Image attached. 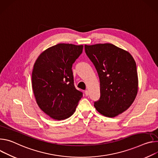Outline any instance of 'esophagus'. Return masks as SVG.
<instances>
[{
    "label": "esophagus",
    "mask_w": 158,
    "mask_h": 158,
    "mask_svg": "<svg viewBox=\"0 0 158 158\" xmlns=\"http://www.w3.org/2000/svg\"><path fill=\"white\" fill-rule=\"evenodd\" d=\"M85 95H86V96H88V95H89V92L86 90L85 91Z\"/></svg>",
    "instance_id": "1"
}]
</instances>
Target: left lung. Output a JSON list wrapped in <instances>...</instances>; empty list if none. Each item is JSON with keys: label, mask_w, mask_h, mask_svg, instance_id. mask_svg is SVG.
Listing matches in <instances>:
<instances>
[{"label": "left lung", "mask_w": 158, "mask_h": 158, "mask_svg": "<svg viewBox=\"0 0 158 158\" xmlns=\"http://www.w3.org/2000/svg\"><path fill=\"white\" fill-rule=\"evenodd\" d=\"M100 79V98L94 103L102 115L114 117L127 110L138 92L136 63L129 52L110 43L85 45Z\"/></svg>", "instance_id": "1"}]
</instances>
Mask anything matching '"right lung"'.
Instances as JSON below:
<instances>
[{
	"mask_svg": "<svg viewBox=\"0 0 158 158\" xmlns=\"http://www.w3.org/2000/svg\"><path fill=\"white\" fill-rule=\"evenodd\" d=\"M83 48L60 43L44 50L35 61L32 73L34 95L39 107L52 119L71 117L83 96L74 86L72 69Z\"/></svg>",
	"mask_w": 158,
	"mask_h": 158,
	"instance_id": "1",
	"label": "right lung"
}]
</instances>
